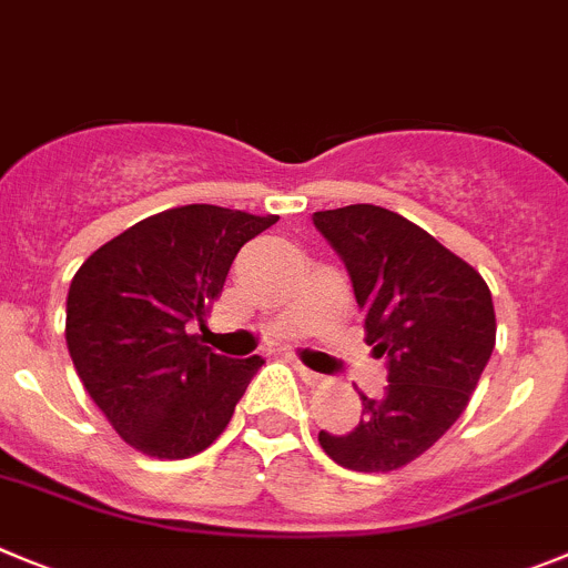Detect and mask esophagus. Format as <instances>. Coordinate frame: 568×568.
<instances>
[{"label": "esophagus", "instance_id": "esophagus-1", "mask_svg": "<svg viewBox=\"0 0 568 568\" xmlns=\"http://www.w3.org/2000/svg\"><path fill=\"white\" fill-rule=\"evenodd\" d=\"M294 367H296V373H300V378L305 381V384H308V386H316V384H322V381H325V378H322L320 373H314V369H308V367H305V364H300V362H296Z\"/></svg>", "mask_w": 568, "mask_h": 568}]
</instances>
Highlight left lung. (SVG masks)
<instances>
[{
  "label": "left lung",
  "instance_id": "obj_1",
  "mask_svg": "<svg viewBox=\"0 0 568 568\" xmlns=\"http://www.w3.org/2000/svg\"><path fill=\"white\" fill-rule=\"evenodd\" d=\"M364 311L367 344L386 358V389L362 395V423L320 432L342 468L386 474L428 452L457 423L496 344L493 296L481 274L426 230L375 204L314 212Z\"/></svg>",
  "mask_w": 568,
  "mask_h": 568
}]
</instances>
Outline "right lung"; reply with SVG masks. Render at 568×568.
Returning a JSON list of instances; mask_svg holds the SVG:
<instances>
[{"mask_svg": "<svg viewBox=\"0 0 568 568\" xmlns=\"http://www.w3.org/2000/svg\"><path fill=\"white\" fill-rule=\"evenodd\" d=\"M215 204H187L129 226L78 268L67 296V347L114 432L156 459L215 443L263 358H226L199 344L232 260L277 224Z\"/></svg>", "mask_w": 568, "mask_h": 568, "instance_id": "right-lung-1", "label": "right lung"}]
</instances>
